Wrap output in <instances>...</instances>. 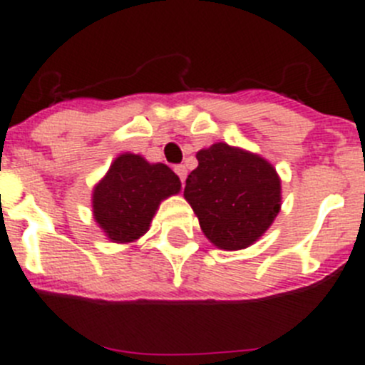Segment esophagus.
I'll list each match as a JSON object with an SVG mask.
<instances>
[{
	"label": "esophagus",
	"instance_id": "1",
	"mask_svg": "<svg viewBox=\"0 0 365 365\" xmlns=\"http://www.w3.org/2000/svg\"><path fill=\"white\" fill-rule=\"evenodd\" d=\"M175 173H177V175L180 177V180H182V182H185V180H186V175H188V170H186V166L179 165V166H175Z\"/></svg>",
	"mask_w": 365,
	"mask_h": 365
}]
</instances>
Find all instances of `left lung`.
Returning <instances> with one entry per match:
<instances>
[{
	"mask_svg": "<svg viewBox=\"0 0 365 365\" xmlns=\"http://www.w3.org/2000/svg\"><path fill=\"white\" fill-rule=\"evenodd\" d=\"M185 199L206 239L219 250L252 246L272 226L282 205L280 177L259 153L226 143L197 152Z\"/></svg>",
	"mask_w": 365,
	"mask_h": 365,
	"instance_id": "obj_1",
	"label": "left lung"
}]
</instances>
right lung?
<instances>
[{
    "instance_id": "1",
    "label": "right lung",
    "mask_w": 365,
    "mask_h": 365,
    "mask_svg": "<svg viewBox=\"0 0 365 365\" xmlns=\"http://www.w3.org/2000/svg\"><path fill=\"white\" fill-rule=\"evenodd\" d=\"M179 192V177L168 166L125 152L93 186V219L112 242H135L150 230L160 202Z\"/></svg>"
}]
</instances>
